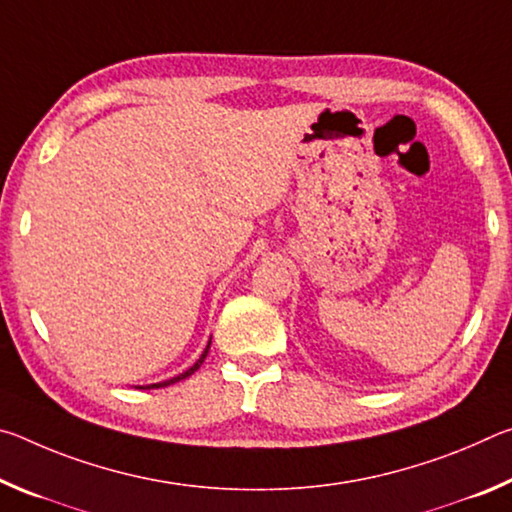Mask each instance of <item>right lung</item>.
Returning a JSON list of instances; mask_svg holds the SVG:
<instances>
[{"mask_svg": "<svg viewBox=\"0 0 512 512\" xmlns=\"http://www.w3.org/2000/svg\"><path fill=\"white\" fill-rule=\"evenodd\" d=\"M210 343H212V339H210ZM210 343H207V348L203 350L201 359H198L192 368H187L185 372H180V375L171 377V379H167V381H158V384H149V386H137V388H142V391H146V388H164V386H171V384H176V381H180V379H187L189 375H194V372L203 366V361H205V357H207V352H210Z\"/></svg>", "mask_w": 512, "mask_h": 512, "instance_id": "1", "label": "right lung"}]
</instances>
